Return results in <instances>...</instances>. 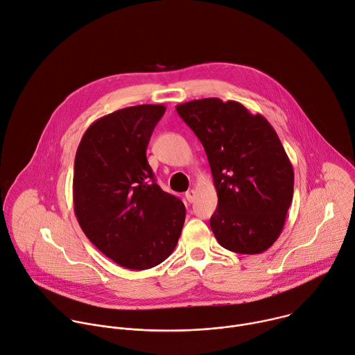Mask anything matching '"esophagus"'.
I'll list each match as a JSON object with an SVG mask.
<instances>
[{"label": "esophagus", "mask_w": 355, "mask_h": 355, "mask_svg": "<svg viewBox=\"0 0 355 355\" xmlns=\"http://www.w3.org/2000/svg\"><path fill=\"white\" fill-rule=\"evenodd\" d=\"M194 198H196V190H194V189L187 190V191H186V200H187L189 202H193Z\"/></svg>", "instance_id": "1"}]
</instances>
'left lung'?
Returning <instances> with one entry per match:
<instances>
[{"label": "left lung", "mask_w": 355, "mask_h": 355, "mask_svg": "<svg viewBox=\"0 0 355 355\" xmlns=\"http://www.w3.org/2000/svg\"><path fill=\"white\" fill-rule=\"evenodd\" d=\"M205 150L218 207L209 225L235 253L267 250L284 228L294 194L293 164L272 125L235 101L218 98L176 106Z\"/></svg>", "instance_id": "left-lung-1"}]
</instances>
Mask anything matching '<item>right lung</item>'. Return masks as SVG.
I'll use <instances>...</instances> for the list:
<instances>
[{
    "mask_svg": "<svg viewBox=\"0 0 355 355\" xmlns=\"http://www.w3.org/2000/svg\"><path fill=\"white\" fill-rule=\"evenodd\" d=\"M164 105H138L94 121L74 162L73 200L87 238L124 268L147 270L171 256L186 218L180 198L164 191L147 161Z\"/></svg>",
    "mask_w": 355,
    "mask_h": 355,
    "instance_id": "obj_1",
    "label": "right lung"
}]
</instances>
